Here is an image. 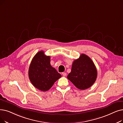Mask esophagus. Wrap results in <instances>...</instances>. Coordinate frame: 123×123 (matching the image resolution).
I'll use <instances>...</instances> for the list:
<instances>
[{"label": "esophagus", "instance_id": "1", "mask_svg": "<svg viewBox=\"0 0 123 123\" xmlns=\"http://www.w3.org/2000/svg\"><path fill=\"white\" fill-rule=\"evenodd\" d=\"M62 75L63 76H66V72H62Z\"/></svg>", "mask_w": 123, "mask_h": 123}]
</instances>
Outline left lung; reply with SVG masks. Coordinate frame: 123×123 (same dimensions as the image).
Here are the masks:
<instances>
[{
  "label": "left lung",
  "mask_w": 123,
  "mask_h": 123,
  "mask_svg": "<svg viewBox=\"0 0 123 123\" xmlns=\"http://www.w3.org/2000/svg\"><path fill=\"white\" fill-rule=\"evenodd\" d=\"M97 75V68L92 60L88 56L82 54L73 61L71 71L67 78L77 88L84 90L93 85Z\"/></svg>",
  "instance_id": "8db88e82"
}]
</instances>
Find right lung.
I'll list each match as a JSON object with an SVG mask.
<instances>
[{
	"label": "right lung",
	"mask_w": 123,
	"mask_h": 123,
	"mask_svg": "<svg viewBox=\"0 0 123 123\" xmlns=\"http://www.w3.org/2000/svg\"><path fill=\"white\" fill-rule=\"evenodd\" d=\"M29 77L34 86L41 91L46 92L61 77L50 64V57L44 54L43 51L38 52L30 64Z\"/></svg>",
	"instance_id": "add662e5"
}]
</instances>
